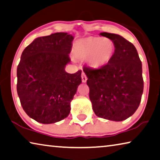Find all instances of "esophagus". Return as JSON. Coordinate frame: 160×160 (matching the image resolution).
I'll use <instances>...</instances> for the list:
<instances>
[{"label":"esophagus","mask_w":160,"mask_h":160,"mask_svg":"<svg viewBox=\"0 0 160 160\" xmlns=\"http://www.w3.org/2000/svg\"><path fill=\"white\" fill-rule=\"evenodd\" d=\"M81 78H82V82H86V81H87V80H88V78H87V76H86V75L85 74L84 72H82V75H81Z\"/></svg>","instance_id":"34e87169"}]
</instances>
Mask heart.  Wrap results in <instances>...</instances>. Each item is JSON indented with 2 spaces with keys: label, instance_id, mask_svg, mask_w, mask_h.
<instances>
[{
  "label": "heart",
  "instance_id": "obj_1",
  "mask_svg": "<svg viewBox=\"0 0 160 160\" xmlns=\"http://www.w3.org/2000/svg\"><path fill=\"white\" fill-rule=\"evenodd\" d=\"M115 49V43L110 38L90 37L76 42L74 54L80 59H88L90 65L98 68L110 61Z\"/></svg>",
  "mask_w": 160,
  "mask_h": 160
}]
</instances>
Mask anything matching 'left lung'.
<instances>
[{
  "mask_svg": "<svg viewBox=\"0 0 160 160\" xmlns=\"http://www.w3.org/2000/svg\"><path fill=\"white\" fill-rule=\"evenodd\" d=\"M115 45L111 60L93 69L84 67L88 77L90 99L95 115L106 120L120 122L135 112L143 92L142 62L132 43L120 35L101 32Z\"/></svg>",
  "mask_w": 160,
  "mask_h": 160,
  "instance_id": "1",
  "label": "left lung"
}]
</instances>
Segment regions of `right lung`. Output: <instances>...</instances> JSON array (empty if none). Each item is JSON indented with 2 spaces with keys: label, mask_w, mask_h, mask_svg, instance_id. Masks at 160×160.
Here are the masks:
<instances>
[{
  "label": "right lung",
  "mask_w": 160,
  "mask_h": 160,
  "mask_svg": "<svg viewBox=\"0 0 160 160\" xmlns=\"http://www.w3.org/2000/svg\"><path fill=\"white\" fill-rule=\"evenodd\" d=\"M73 36L55 32L35 39L22 52L17 68V92L24 111L42 124L67 118L81 82V72H65Z\"/></svg>",
  "instance_id": "right-lung-1"
}]
</instances>
